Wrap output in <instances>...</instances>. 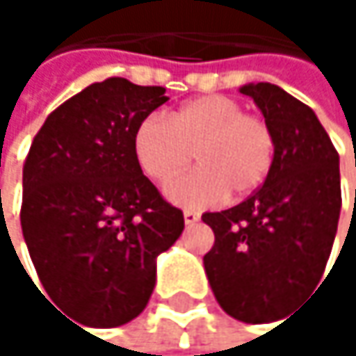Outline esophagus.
Here are the masks:
<instances>
[{
	"instance_id": "1",
	"label": "esophagus",
	"mask_w": 356,
	"mask_h": 356,
	"mask_svg": "<svg viewBox=\"0 0 356 356\" xmlns=\"http://www.w3.org/2000/svg\"><path fill=\"white\" fill-rule=\"evenodd\" d=\"M183 218H185V225H195L197 220H200V212H195V210H183Z\"/></svg>"
}]
</instances>
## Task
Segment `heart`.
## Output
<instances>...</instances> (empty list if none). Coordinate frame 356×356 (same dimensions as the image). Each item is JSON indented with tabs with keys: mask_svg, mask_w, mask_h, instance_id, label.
Segmentation results:
<instances>
[{
	"mask_svg": "<svg viewBox=\"0 0 356 356\" xmlns=\"http://www.w3.org/2000/svg\"><path fill=\"white\" fill-rule=\"evenodd\" d=\"M134 154L144 175L159 185L179 177L193 161L195 173L169 187V197L187 208L214 204L227 195L255 191L272 169L276 138L272 125L245 113L231 97L206 95L167 115L146 117L134 134Z\"/></svg>",
	"mask_w": 356,
	"mask_h": 356,
	"instance_id": "1",
	"label": "heart"
}]
</instances>
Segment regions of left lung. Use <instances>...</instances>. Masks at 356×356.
<instances>
[{
	"instance_id": "8db88e82",
	"label": "left lung",
	"mask_w": 356,
	"mask_h": 356,
	"mask_svg": "<svg viewBox=\"0 0 356 356\" xmlns=\"http://www.w3.org/2000/svg\"><path fill=\"white\" fill-rule=\"evenodd\" d=\"M276 138L274 165L241 204L206 212L214 245L204 268L218 305L235 320L264 323L286 312L323 276L342 206L338 152L316 113L282 88H241Z\"/></svg>"
}]
</instances>
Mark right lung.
Listing matches in <instances>:
<instances>
[{"label": "right lung", "instance_id": "1", "mask_svg": "<svg viewBox=\"0 0 356 356\" xmlns=\"http://www.w3.org/2000/svg\"><path fill=\"white\" fill-rule=\"evenodd\" d=\"M163 103V86L95 82L47 117L24 161L20 222L31 259L49 303L84 325L138 318L156 255L185 227L134 154L138 125Z\"/></svg>", "mask_w": 356, "mask_h": 356}]
</instances>
